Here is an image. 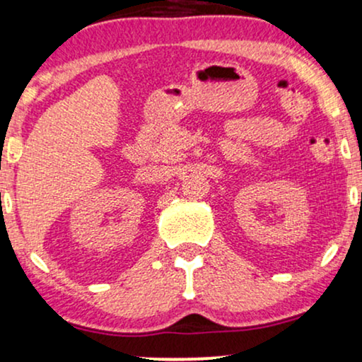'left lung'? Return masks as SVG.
Instances as JSON below:
<instances>
[{
  "label": "left lung",
  "mask_w": 362,
  "mask_h": 362,
  "mask_svg": "<svg viewBox=\"0 0 362 362\" xmlns=\"http://www.w3.org/2000/svg\"><path fill=\"white\" fill-rule=\"evenodd\" d=\"M361 202H362V194H361Z\"/></svg>",
  "instance_id": "obj_1"
}]
</instances>
